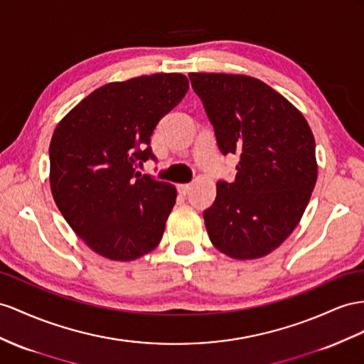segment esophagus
<instances>
[{
    "label": "esophagus",
    "mask_w": 364,
    "mask_h": 364,
    "mask_svg": "<svg viewBox=\"0 0 364 364\" xmlns=\"http://www.w3.org/2000/svg\"><path fill=\"white\" fill-rule=\"evenodd\" d=\"M176 189H178V192L181 195H186V193H189V191H191V184H178V186H176Z\"/></svg>",
    "instance_id": "1"
}]
</instances>
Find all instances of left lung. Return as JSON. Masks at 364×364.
<instances>
[{
	"mask_svg": "<svg viewBox=\"0 0 364 364\" xmlns=\"http://www.w3.org/2000/svg\"><path fill=\"white\" fill-rule=\"evenodd\" d=\"M223 155H238L235 181L217 183L203 212L212 245L237 259L267 255L292 234L316 181L315 139L304 117L266 82L189 73Z\"/></svg>",
	"mask_w": 364,
	"mask_h": 364,
	"instance_id": "8db88e82",
	"label": "left lung"
}]
</instances>
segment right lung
<instances>
[{
    "label": "right lung",
    "instance_id": "1",
    "mask_svg": "<svg viewBox=\"0 0 364 364\" xmlns=\"http://www.w3.org/2000/svg\"><path fill=\"white\" fill-rule=\"evenodd\" d=\"M188 89L181 73L110 82L93 90L55 129L49 147L53 200L97 254L130 262L161 241L176 191L136 172V166L156 161L154 130Z\"/></svg>",
    "mask_w": 364,
    "mask_h": 364
}]
</instances>
